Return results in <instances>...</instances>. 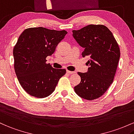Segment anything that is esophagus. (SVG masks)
Here are the masks:
<instances>
[{"instance_id":"obj_1","label":"esophagus","mask_w":134,"mask_h":134,"mask_svg":"<svg viewBox=\"0 0 134 134\" xmlns=\"http://www.w3.org/2000/svg\"><path fill=\"white\" fill-rule=\"evenodd\" d=\"M66 72L67 73H68V74H73V73H75V71H70V70H67Z\"/></svg>"}]
</instances>
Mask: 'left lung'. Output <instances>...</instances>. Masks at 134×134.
Returning <instances> with one entry per match:
<instances>
[{
  "instance_id": "1",
  "label": "left lung",
  "mask_w": 134,
  "mask_h": 134,
  "mask_svg": "<svg viewBox=\"0 0 134 134\" xmlns=\"http://www.w3.org/2000/svg\"><path fill=\"white\" fill-rule=\"evenodd\" d=\"M73 36L84 48L82 55H88V71L79 72L81 82L74 87L80 97L91 100L107 91L113 82L120 57L119 46L111 31L103 25H88Z\"/></svg>"
}]
</instances>
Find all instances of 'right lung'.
Segmentation results:
<instances>
[{"label":"right lung","instance_id":"right-lung-1","mask_svg":"<svg viewBox=\"0 0 134 134\" xmlns=\"http://www.w3.org/2000/svg\"><path fill=\"white\" fill-rule=\"evenodd\" d=\"M66 34L38 27L25 29L19 37L13 49L14 70L21 86L30 96L47 97L65 75V69L54 68L46 63V58L54 52Z\"/></svg>","mask_w":134,"mask_h":134}]
</instances>
